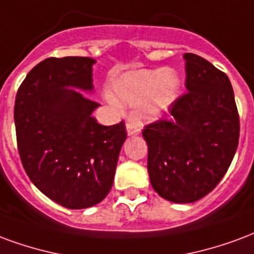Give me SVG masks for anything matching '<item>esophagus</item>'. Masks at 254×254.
Wrapping results in <instances>:
<instances>
[{
	"mask_svg": "<svg viewBox=\"0 0 254 254\" xmlns=\"http://www.w3.org/2000/svg\"><path fill=\"white\" fill-rule=\"evenodd\" d=\"M126 128H127V134L128 135H138L140 132V125L138 122H128L126 125Z\"/></svg>",
	"mask_w": 254,
	"mask_h": 254,
	"instance_id": "34e87169",
	"label": "esophagus"
}]
</instances>
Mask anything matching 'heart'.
Instances as JSON below:
<instances>
[{
    "label": "heart",
    "instance_id": "obj_1",
    "mask_svg": "<svg viewBox=\"0 0 254 254\" xmlns=\"http://www.w3.org/2000/svg\"><path fill=\"white\" fill-rule=\"evenodd\" d=\"M180 78L173 70H132L116 74L109 81L105 97L114 105H142L147 116L165 112L175 101Z\"/></svg>",
    "mask_w": 254,
    "mask_h": 254
}]
</instances>
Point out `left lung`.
<instances>
[{"label": "left lung", "instance_id": "1", "mask_svg": "<svg viewBox=\"0 0 254 254\" xmlns=\"http://www.w3.org/2000/svg\"><path fill=\"white\" fill-rule=\"evenodd\" d=\"M184 94L169 118L145 126L147 170L166 200L193 203L214 190L230 166L240 139V115L230 79L195 54L187 53Z\"/></svg>", "mask_w": 254, "mask_h": 254}]
</instances>
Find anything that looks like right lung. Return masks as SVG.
Here are the masks:
<instances>
[{
	"mask_svg": "<svg viewBox=\"0 0 254 254\" xmlns=\"http://www.w3.org/2000/svg\"><path fill=\"white\" fill-rule=\"evenodd\" d=\"M86 57L47 58L27 74L16 94L14 125L20 160L38 190L66 208H88L108 195L125 122L101 126L97 104L78 90H92Z\"/></svg>",
	"mask_w": 254,
	"mask_h": 254,
	"instance_id": "right-lung-1",
	"label": "right lung"
}]
</instances>
